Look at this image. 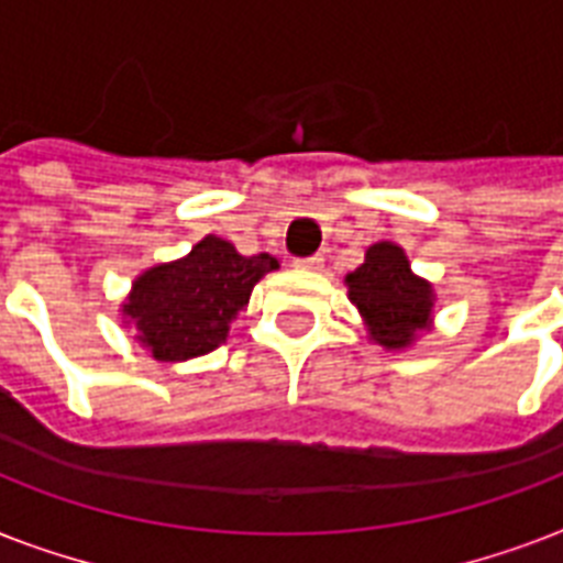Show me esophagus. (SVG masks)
<instances>
[{"label": "esophagus", "instance_id": "34e87169", "mask_svg": "<svg viewBox=\"0 0 563 563\" xmlns=\"http://www.w3.org/2000/svg\"><path fill=\"white\" fill-rule=\"evenodd\" d=\"M295 265H298V268H303V272H321V268H324V256L321 254L298 256V260H295Z\"/></svg>", "mask_w": 563, "mask_h": 563}]
</instances>
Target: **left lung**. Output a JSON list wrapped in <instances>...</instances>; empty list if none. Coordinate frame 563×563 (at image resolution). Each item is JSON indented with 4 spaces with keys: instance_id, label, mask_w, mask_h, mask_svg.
Wrapping results in <instances>:
<instances>
[{
    "instance_id": "left-lung-1",
    "label": "left lung",
    "mask_w": 563,
    "mask_h": 563,
    "mask_svg": "<svg viewBox=\"0 0 563 563\" xmlns=\"http://www.w3.org/2000/svg\"><path fill=\"white\" fill-rule=\"evenodd\" d=\"M351 300L383 347H406L423 330L432 309V289L415 277L409 260L391 242L371 245L365 263L347 274Z\"/></svg>"
}]
</instances>
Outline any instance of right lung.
Instances as JSON below:
<instances>
[{"instance_id": "1", "label": "right lung", "mask_w": 563, "mask_h": 563, "mask_svg": "<svg viewBox=\"0 0 563 563\" xmlns=\"http://www.w3.org/2000/svg\"><path fill=\"white\" fill-rule=\"evenodd\" d=\"M272 254L242 256L219 236L201 239L178 263L157 265L134 283L125 316L154 360L203 356L228 339L230 318L245 309L256 280L274 272Z\"/></svg>"}]
</instances>
